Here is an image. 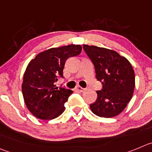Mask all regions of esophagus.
Returning a JSON list of instances; mask_svg holds the SVG:
<instances>
[{"label": "esophagus", "instance_id": "esophagus-1", "mask_svg": "<svg viewBox=\"0 0 152 152\" xmlns=\"http://www.w3.org/2000/svg\"><path fill=\"white\" fill-rule=\"evenodd\" d=\"M75 89H76L77 91H78V92H83L85 91L84 88L81 87V86H77V87L75 88Z\"/></svg>", "mask_w": 152, "mask_h": 152}]
</instances>
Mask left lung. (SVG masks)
I'll use <instances>...</instances> for the list:
<instances>
[{
	"instance_id": "8db88e82",
	"label": "left lung",
	"mask_w": 152,
	"mask_h": 152,
	"mask_svg": "<svg viewBox=\"0 0 152 152\" xmlns=\"http://www.w3.org/2000/svg\"><path fill=\"white\" fill-rule=\"evenodd\" d=\"M93 63L96 79L102 83L97 100L89 105L98 116L110 118L120 113L131 101L135 87V75L130 62L116 51L83 45Z\"/></svg>"
}]
</instances>
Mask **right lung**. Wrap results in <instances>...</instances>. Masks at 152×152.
<instances>
[{
  "label": "right lung",
  "mask_w": 152,
  "mask_h": 152,
  "mask_svg": "<svg viewBox=\"0 0 152 152\" xmlns=\"http://www.w3.org/2000/svg\"><path fill=\"white\" fill-rule=\"evenodd\" d=\"M80 45L53 48L41 52L29 63L24 74L22 89L26 106L40 119H53L65 110L64 104L72 93L66 87H57L59 78H64L63 69L69 57L79 55Z\"/></svg>",
  "instance_id": "add662e5"
}]
</instances>
